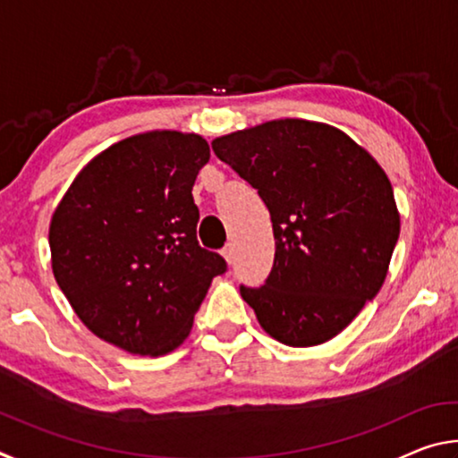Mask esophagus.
<instances>
[{"label":"esophagus","instance_id":"34e87169","mask_svg":"<svg viewBox=\"0 0 458 458\" xmlns=\"http://www.w3.org/2000/svg\"><path fill=\"white\" fill-rule=\"evenodd\" d=\"M222 257L226 259L228 265H232V259H234V250H232V246H230V244L222 248Z\"/></svg>","mask_w":458,"mask_h":458}]
</instances>
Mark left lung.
<instances>
[{"mask_svg": "<svg viewBox=\"0 0 458 458\" xmlns=\"http://www.w3.org/2000/svg\"><path fill=\"white\" fill-rule=\"evenodd\" d=\"M259 190L275 232L265 284H240L268 335L291 347L335 337L382 289L400 236L384 169L339 129L278 119L212 141Z\"/></svg>", "mask_w": 458, "mask_h": 458, "instance_id": "obj_1", "label": "left lung"}]
</instances>
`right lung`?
<instances>
[{"mask_svg":"<svg viewBox=\"0 0 458 458\" xmlns=\"http://www.w3.org/2000/svg\"><path fill=\"white\" fill-rule=\"evenodd\" d=\"M206 139L177 131L129 137L97 155L50 222L52 270L81 321L135 355H164L190 335L218 252L196 236L191 188Z\"/></svg>","mask_w":458,"mask_h":458,"instance_id":"add662e5","label":"right lung"}]
</instances>
